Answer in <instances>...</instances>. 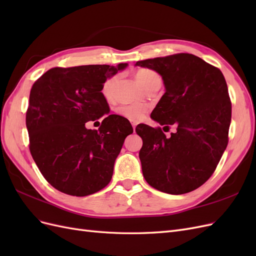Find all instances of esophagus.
I'll return each mask as SVG.
<instances>
[{"label":"esophagus","instance_id":"34e87169","mask_svg":"<svg viewBox=\"0 0 256 256\" xmlns=\"http://www.w3.org/2000/svg\"><path fill=\"white\" fill-rule=\"evenodd\" d=\"M136 124H132V128H134V131H136Z\"/></svg>","mask_w":256,"mask_h":256}]
</instances>
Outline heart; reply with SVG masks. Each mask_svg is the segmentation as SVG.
I'll use <instances>...</instances> for the list:
<instances>
[{
	"label": "heart",
	"mask_w": 256,
	"mask_h": 256,
	"mask_svg": "<svg viewBox=\"0 0 256 256\" xmlns=\"http://www.w3.org/2000/svg\"><path fill=\"white\" fill-rule=\"evenodd\" d=\"M136 78L138 83L140 84L144 90L154 83L161 82L160 76L156 72H154L148 68L138 69L136 74ZM114 80L115 78L112 76V78L108 79L104 84L102 92L106 98H111L112 96V88ZM116 112H118V114L120 115L122 118H126L130 122H138L144 118V115L146 113V108L142 104H122L118 108Z\"/></svg>",
	"instance_id": "b5f03b06"
}]
</instances>
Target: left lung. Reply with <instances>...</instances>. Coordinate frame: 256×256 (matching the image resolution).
I'll return each instance as SVG.
<instances>
[{
  "label": "left lung",
  "mask_w": 256,
  "mask_h": 256,
  "mask_svg": "<svg viewBox=\"0 0 256 256\" xmlns=\"http://www.w3.org/2000/svg\"><path fill=\"white\" fill-rule=\"evenodd\" d=\"M164 80V95L150 118L161 126L175 125L166 138L161 128L138 125V154L145 180L168 194L200 187L212 175L228 142L232 104L220 69L189 53L138 60Z\"/></svg>",
  "instance_id": "left-lung-1"
}]
</instances>
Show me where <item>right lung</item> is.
<instances>
[{"label":"right lung","instance_id":"add662e5","mask_svg":"<svg viewBox=\"0 0 256 256\" xmlns=\"http://www.w3.org/2000/svg\"><path fill=\"white\" fill-rule=\"evenodd\" d=\"M127 66L56 67L33 84L26 118L30 150L56 190L86 196L110 182L114 162L134 129L128 120L109 114L102 90L106 79ZM102 116L98 130L84 126Z\"/></svg>","mask_w":256,"mask_h":256}]
</instances>
